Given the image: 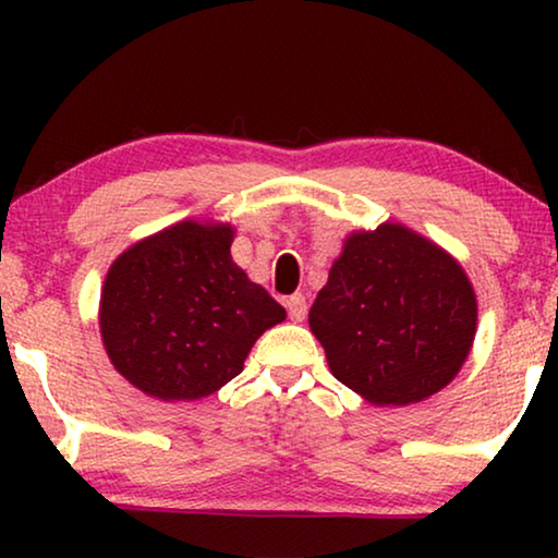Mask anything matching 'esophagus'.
<instances>
[{
    "mask_svg": "<svg viewBox=\"0 0 558 558\" xmlns=\"http://www.w3.org/2000/svg\"><path fill=\"white\" fill-rule=\"evenodd\" d=\"M287 312H289V319H294V323H302V319L307 317V300H304L302 294H292L287 300Z\"/></svg>",
    "mask_w": 558,
    "mask_h": 558,
    "instance_id": "esophagus-1",
    "label": "esophagus"
}]
</instances>
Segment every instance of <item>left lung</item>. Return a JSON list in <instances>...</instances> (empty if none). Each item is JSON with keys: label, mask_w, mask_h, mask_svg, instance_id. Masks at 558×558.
Listing matches in <instances>:
<instances>
[{"label": "left lung", "mask_w": 558, "mask_h": 558, "mask_svg": "<svg viewBox=\"0 0 558 558\" xmlns=\"http://www.w3.org/2000/svg\"><path fill=\"white\" fill-rule=\"evenodd\" d=\"M475 325L462 266L396 223L350 235L310 310L332 376L376 407H407L445 388Z\"/></svg>", "instance_id": "left-lung-1"}]
</instances>
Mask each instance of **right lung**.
<instances>
[{"label":"right lung","instance_id":"add662e5","mask_svg":"<svg viewBox=\"0 0 558 558\" xmlns=\"http://www.w3.org/2000/svg\"><path fill=\"white\" fill-rule=\"evenodd\" d=\"M231 226L195 220L124 251L106 274L101 338L113 368L162 401L216 393L258 335L287 317L231 258Z\"/></svg>","mask_w":558,"mask_h":558}]
</instances>
